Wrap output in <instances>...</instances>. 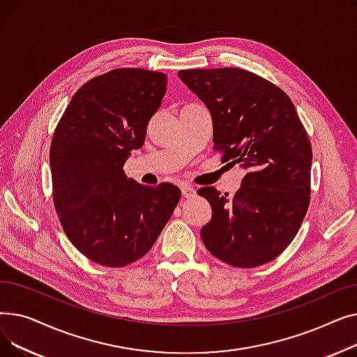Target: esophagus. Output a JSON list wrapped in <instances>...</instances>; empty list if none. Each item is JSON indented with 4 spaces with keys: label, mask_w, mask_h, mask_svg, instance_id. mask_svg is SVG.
<instances>
[{
    "label": "esophagus",
    "mask_w": 357,
    "mask_h": 357,
    "mask_svg": "<svg viewBox=\"0 0 357 357\" xmlns=\"http://www.w3.org/2000/svg\"><path fill=\"white\" fill-rule=\"evenodd\" d=\"M181 191H182L183 198H194L195 197V190L190 185H182Z\"/></svg>",
    "instance_id": "1"
}]
</instances>
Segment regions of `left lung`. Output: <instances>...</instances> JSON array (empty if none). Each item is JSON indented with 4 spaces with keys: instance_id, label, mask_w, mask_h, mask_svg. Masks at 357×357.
Masks as SVG:
<instances>
[{
    "instance_id": "left-lung-1",
    "label": "left lung",
    "mask_w": 357,
    "mask_h": 357,
    "mask_svg": "<svg viewBox=\"0 0 357 357\" xmlns=\"http://www.w3.org/2000/svg\"><path fill=\"white\" fill-rule=\"evenodd\" d=\"M178 77L211 111L221 160L248 169L231 198L214 186L198 190L213 208L201 229L204 246L234 268L265 265L291 245L308 210L307 130L287 93L250 70L185 69Z\"/></svg>"
}]
</instances>
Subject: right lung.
I'll list each match as a JSON object with an SVG mask.
<instances>
[{
  "mask_svg": "<svg viewBox=\"0 0 357 357\" xmlns=\"http://www.w3.org/2000/svg\"><path fill=\"white\" fill-rule=\"evenodd\" d=\"M166 85L162 72L112 69L73 93L54 128V210L69 241L98 265L123 268L143 257L179 202L178 186H144L123 171L143 146Z\"/></svg>",
  "mask_w": 357,
  "mask_h": 357,
  "instance_id": "add662e5",
  "label": "right lung"
}]
</instances>
